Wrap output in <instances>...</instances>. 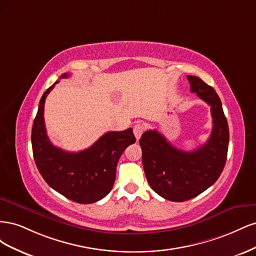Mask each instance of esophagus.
<instances>
[{"label": "esophagus", "instance_id": "34e87169", "mask_svg": "<svg viewBox=\"0 0 256 256\" xmlns=\"http://www.w3.org/2000/svg\"><path fill=\"white\" fill-rule=\"evenodd\" d=\"M144 130H145V125L142 122H136L134 126V134L136 138V140H138V138H141L142 134L144 132Z\"/></svg>", "mask_w": 256, "mask_h": 256}]
</instances>
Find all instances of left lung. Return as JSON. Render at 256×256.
<instances>
[{
	"mask_svg": "<svg viewBox=\"0 0 256 256\" xmlns=\"http://www.w3.org/2000/svg\"><path fill=\"white\" fill-rule=\"evenodd\" d=\"M190 90L210 106L212 131L208 141L192 152L176 148L157 130L141 136L146 180L160 196L184 202L210 187L226 166L230 132L221 100L216 90L196 76H187Z\"/></svg>",
	"mask_w": 256,
	"mask_h": 256,
	"instance_id": "obj_1",
	"label": "left lung"
}]
</instances>
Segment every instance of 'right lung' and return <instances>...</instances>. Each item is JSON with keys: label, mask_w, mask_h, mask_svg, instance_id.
I'll return each instance as SVG.
<instances>
[{"label": "right lung", "mask_w": 256, "mask_h": 256, "mask_svg": "<svg viewBox=\"0 0 256 256\" xmlns=\"http://www.w3.org/2000/svg\"><path fill=\"white\" fill-rule=\"evenodd\" d=\"M68 74L60 78H68ZM56 81L44 92L32 128L35 164L52 189L80 204H90L104 198L113 187L116 166L127 147L136 142L132 129L110 131L88 148L69 152L54 146L44 127V109L49 92Z\"/></svg>", "instance_id": "right-lung-1"}]
</instances>
